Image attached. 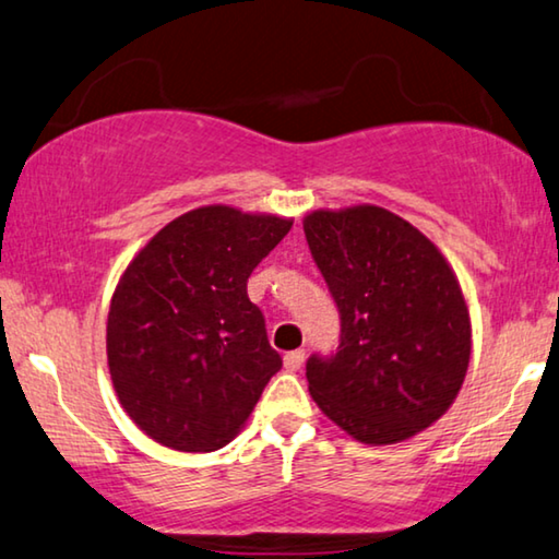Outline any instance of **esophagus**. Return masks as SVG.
I'll list each match as a JSON object with an SVG mask.
<instances>
[{
    "instance_id": "1",
    "label": "esophagus",
    "mask_w": 559,
    "mask_h": 559,
    "mask_svg": "<svg viewBox=\"0 0 559 559\" xmlns=\"http://www.w3.org/2000/svg\"><path fill=\"white\" fill-rule=\"evenodd\" d=\"M305 365V349H292L285 355V369L287 372H297Z\"/></svg>"
}]
</instances>
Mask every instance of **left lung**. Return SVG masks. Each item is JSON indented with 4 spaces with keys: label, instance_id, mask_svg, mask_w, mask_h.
<instances>
[{
    "label": "left lung",
    "instance_id": "1",
    "mask_svg": "<svg viewBox=\"0 0 559 559\" xmlns=\"http://www.w3.org/2000/svg\"><path fill=\"white\" fill-rule=\"evenodd\" d=\"M305 237L340 312V345L307 359L309 394L365 444L440 419L469 365L457 277L423 231L382 207L312 212Z\"/></svg>",
    "mask_w": 559,
    "mask_h": 559
}]
</instances>
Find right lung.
Instances as JSON below:
<instances>
[{"label": "right lung", "mask_w": 559, "mask_h": 559, "mask_svg": "<svg viewBox=\"0 0 559 559\" xmlns=\"http://www.w3.org/2000/svg\"><path fill=\"white\" fill-rule=\"evenodd\" d=\"M289 227L214 204L169 222L130 262L111 297L107 359L119 402L152 440L212 452L252 415L282 357L247 280Z\"/></svg>", "instance_id": "1"}]
</instances>
